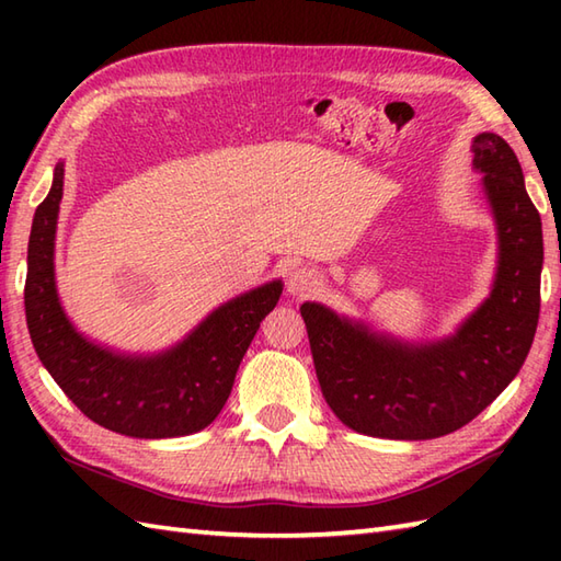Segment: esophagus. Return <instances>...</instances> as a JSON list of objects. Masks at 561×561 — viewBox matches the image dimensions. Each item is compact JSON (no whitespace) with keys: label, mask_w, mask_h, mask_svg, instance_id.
I'll return each mask as SVG.
<instances>
[{"label":"esophagus","mask_w":561,"mask_h":561,"mask_svg":"<svg viewBox=\"0 0 561 561\" xmlns=\"http://www.w3.org/2000/svg\"><path fill=\"white\" fill-rule=\"evenodd\" d=\"M287 289H289V294H294V296H308V294L318 291V289H320L318 272L308 270V267H296V270H291L289 277H287Z\"/></svg>","instance_id":"34e87169"}]
</instances>
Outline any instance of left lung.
<instances>
[{"label":"left lung","mask_w":561,"mask_h":561,"mask_svg":"<svg viewBox=\"0 0 561 561\" xmlns=\"http://www.w3.org/2000/svg\"><path fill=\"white\" fill-rule=\"evenodd\" d=\"M472 151L502 253L492 296L456 335L408 347L318 304L301 306L320 390L354 432L402 440L456 432L499 398L530 352L540 318V214L502 137L478 135Z\"/></svg>","instance_id":"8db88e82"}]
</instances>
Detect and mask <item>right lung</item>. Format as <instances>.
<instances>
[{"label": "right lung", "mask_w": 561, "mask_h": 561, "mask_svg": "<svg viewBox=\"0 0 561 561\" xmlns=\"http://www.w3.org/2000/svg\"><path fill=\"white\" fill-rule=\"evenodd\" d=\"M62 199V165L33 217L23 301L33 347L55 383L77 408L111 432L171 438L217 420L262 320L279 301L272 282L217 308L175 350L151 359L117 356L69 325L55 291V229Z\"/></svg>", "instance_id": "1"}]
</instances>
